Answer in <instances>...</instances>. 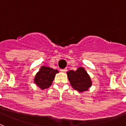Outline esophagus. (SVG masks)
Listing matches in <instances>:
<instances>
[{
  "label": "esophagus",
  "instance_id": "obj_1",
  "mask_svg": "<svg viewBox=\"0 0 126 126\" xmlns=\"http://www.w3.org/2000/svg\"><path fill=\"white\" fill-rule=\"evenodd\" d=\"M66 70H67V69H66V68H64V69H61V72L64 73V72H66Z\"/></svg>",
  "mask_w": 126,
  "mask_h": 126
}]
</instances>
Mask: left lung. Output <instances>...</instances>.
<instances>
[{
	"label": "left lung",
	"instance_id": "left-lung-1",
	"mask_svg": "<svg viewBox=\"0 0 126 126\" xmlns=\"http://www.w3.org/2000/svg\"><path fill=\"white\" fill-rule=\"evenodd\" d=\"M66 74L71 86L79 92L87 91L92 86L90 77L83 67H79L76 71L69 70Z\"/></svg>",
	"mask_w": 126,
	"mask_h": 126
}]
</instances>
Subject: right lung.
<instances>
[{"instance_id": "obj_1", "label": "right lung", "mask_w": 126, "mask_h": 126, "mask_svg": "<svg viewBox=\"0 0 126 126\" xmlns=\"http://www.w3.org/2000/svg\"><path fill=\"white\" fill-rule=\"evenodd\" d=\"M58 72V70L42 66L36 74L34 82L42 90L48 88L52 83L56 74Z\"/></svg>"}]
</instances>
